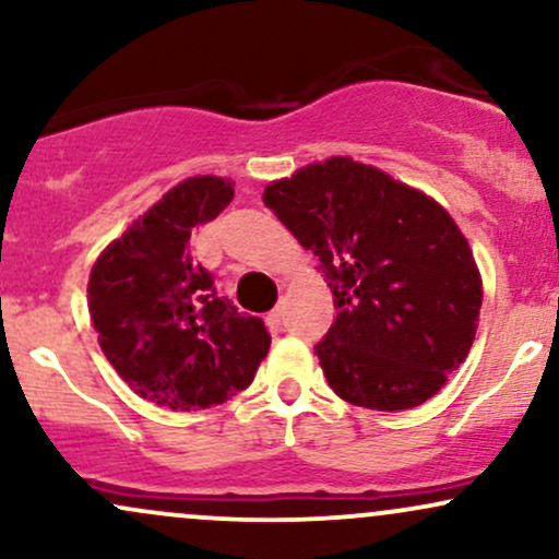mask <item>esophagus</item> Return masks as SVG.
Listing matches in <instances>:
<instances>
[{
  "mask_svg": "<svg viewBox=\"0 0 559 559\" xmlns=\"http://www.w3.org/2000/svg\"><path fill=\"white\" fill-rule=\"evenodd\" d=\"M265 323L271 331H281V325H284V307H275L271 316L265 318Z\"/></svg>",
  "mask_w": 559,
  "mask_h": 559,
  "instance_id": "34e87169",
  "label": "esophagus"
}]
</instances>
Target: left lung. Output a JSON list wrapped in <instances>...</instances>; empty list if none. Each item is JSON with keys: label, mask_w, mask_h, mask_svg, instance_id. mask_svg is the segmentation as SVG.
Returning a JSON list of instances; mask_svg holds the SVG:
<instances>
[{"label": "left lung", "mask_w": 559, "mask_h": 559, "mask_svg": "<svg viewBox=\"0 0 559 559\" xmlns=\"http://www.w3.org/2000/svg\"><path fill=\"white\" fill-rule=\"evenodd\" d=\"M267 207L320 260L336 320L316 352L357 407H418L476 338L480 275L457 223L373 165L331 157L265 189Z\"/></svg>", "instance_id": "8db88e82"}]
</instances>
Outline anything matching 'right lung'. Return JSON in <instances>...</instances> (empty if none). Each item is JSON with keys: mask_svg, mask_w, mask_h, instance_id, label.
I'll list each match as a JSON object with an SVG mask.
<instances>
[{"mask_svg": "<svg viewBox=\"0 0 559 559\" xmlns=\"http://www.w3.org/2000/svg\"><path fill=\"white\" fill-rule=\"evenodd\" d=\"M234 199L226 178H186L102 252L88 312L118 376L168 409L213 407L252 383L271 349L260 318L217 297L213 273L191 258V234Z\"/></svg>", "mask_w": 559, "mask_h": 559, "instance_id": "right-lung-1", "label": "right lung"}]
</instances>
